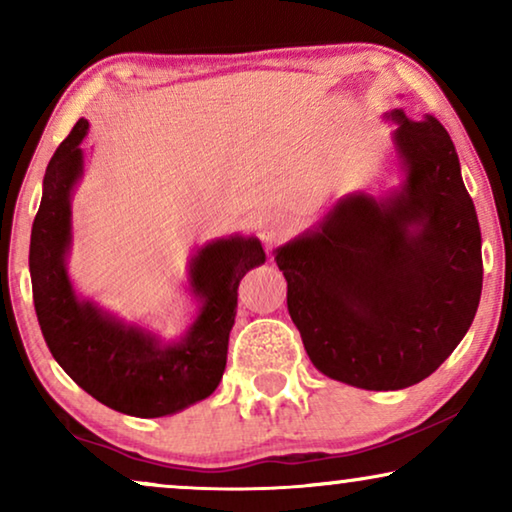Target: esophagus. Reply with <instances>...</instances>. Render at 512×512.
<instances>
[{"mask_svg":"<svg viewBox=\"0 0 512 512\" xmlns=\"http://www.w3.org/2000/svg\"><path fill=\"white\" fill-rule=\"evenodd\" d=\"M256 230H258V237L268 244V247H272V244L282 240L284 230H286V223L279 214H261L258 216L256 221Z\"/></svg>","mask_w":512,"mask_h":512,"instance_id":"1","label":"esophagus"}]
</instances>
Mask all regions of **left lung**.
Wrapping results in <instances>:
<instances>
[{"label": "left lung", "instance_id": "8db88e82", "mask_svg": "<svg viewBox=\"0 0 512 512\" xmlns=\"http://www.w3.org/2000/svg\"><path fill=\"white\" fill-rule=\"evenodd\" d=\"M405 181L342 198L275 251L286 305L314 368L370 391L405 389L454 352L478 312L480 226L438 118L391 111Z\"/></svg>", "mask_w": 512, "mask_h": 512}]
</instances>
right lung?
<instances>
[{
    "label": "right lung",
    "instance_id": "add662e5",
    "mask_svg": "<svg viewBox=\"0 0 512 512\" xmlns=\"http://www.w3.org/2000/svg\"><path fill=\"white\" fill-rule=\"evenodd\" d=\"M88 121L79 118L53 153L44 195L32 223V298L53 359L83 391L132 417H165L202 401L219 387L235 324L237 286L265 263L256 237L209 242L191 258V289L202 300L198 319L172 345L128 326L76 296L65 258L72 244L69 198L83 172L81 142Z\"/></svg>",
    "mask_w": 512,
    "mask_h": 512
}]
</instances>
